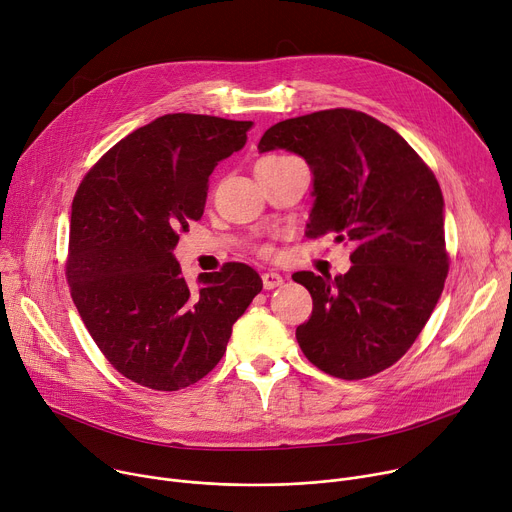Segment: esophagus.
I'll list each match as a JSON object with an SVG mask.
<instances>
[{"label":"esophagus","instance_id":"1","mask_svg":"<svg viewBox=\"0 0 512 512\" xmlns=\"http://www.w3.org/2000/svg\"><path fill=\"white\" fill-rule=\"evenodd\" d=\"M285 283V279L281 277L279 272H264L262 274V285H264V289H277V287H281Z\"/></svg>","mask_w":512,"mask_h":512}]
</instances>
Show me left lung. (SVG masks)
I'll list each match as a JSON object with an SVG mask.
<instances>
[{"mask_svg":"<svg viewBox=\"0 0 512 512\" xmlns=\"http://www.w3.org/2000/svg\"><path fill=\"white\" fill-rule=\"evenodd\" d=\"M274 149L311 170L307 238L334 233L357 246L336 279L293 274L313 299L295 334L303 355L340 379L381 373L406 355L445 287L441 186L402 135L348 108L272 125L258 151Z\"/></svg>","mask_w":512,"mask_h":512,"instance_id":"8db88e82","label":"left lung"}]
</instances>
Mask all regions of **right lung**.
<instances>
[{
    "mask_svg": "<svg viewBox=\"0 0 512 512\" xmlns=\"http://www.w3.org/2000/svg\"><path fill=\"white\" fill-rule=\"evenodd\" d=\"M250 121L166 114L106 151L71 205L67 281L108 363L127 379L176 391L221 361L233 324L262 291L229 262L194 289L174 256L203 217L209 176L248 141Z\"/></svg>",
    "mask_w": 512,
    "mask_h": 512,
    "instance_id": "1",
    "label": "right lung"
}]
</instances>
